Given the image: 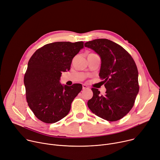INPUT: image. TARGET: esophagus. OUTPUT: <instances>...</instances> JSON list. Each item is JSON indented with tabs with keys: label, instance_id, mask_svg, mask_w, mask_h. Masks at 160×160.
<instances>
[{
	"label": "esophagus",
	"instance_id": "34e87169",
	"mask_svg": "<svg viewBox=\"0 0 160 160\" xmlns=\"http://www.w3.org/2000/svg\"><path fill=\"white\" fill-rule=\"evenodd\" d=\"M82 89H83V90H85V89H89V87H88V85H87L83 84V85H82Z\"/></svg>",
	"mask_w": 160,
	"mask_h": 160
}]
</instances>
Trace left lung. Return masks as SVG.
Masks as SVG:
<instances>
[{"label": "left lung", "instance_id": "1", "mask_svg": "<svg viewBox=\"0 0 160 160\" xmlns=\"http://www.w3.org/2000/svg\"><path fill=\"white\" fill-rule=\"evenodd\" d=\"M84 45L100 57L99 76L107 89L103 96L98 89L92 88L93 96L88 101V107L101 118L118 121L132 108L139 91L136 64L127 51L109 39H96Z\"/></svg>", "mask_w": 160, "mask_h": 160}]
</instances>
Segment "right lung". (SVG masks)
Returning <instances> with one entry per match:
<instances>
[{"label":"right lung","instance_id":"obj_1","mask_svg":"<svg viewBox=\"0 0 160 160\" xmlns=\"http://www.w3.org/2000/svg\"><path fill=\"white\" fill-rule=\"evenodd\" d=\"M83 48V42H55L37 50L28 62L24 85L28 105L36 117L54 123L68 114L71 104L82 85H62V72L70 69L73 57Z\"/></svg>","mask_w":160,"mask_h":160}]
</instances>
